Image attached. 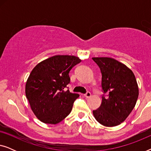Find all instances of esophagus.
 I'll return each instance as SVG.
<instances>
[{
    "mask_svg": "<svg viewBox=\"0 0 151 151\" xmlns=\"http://www.w3.org/2000/svg\"><path fill=\"white\" fill-rule=\"evenodd\" d=\"M84 97H86V98H90L91 97V93L90 92H86V93H85L84 95Z\"/></svg>",
    "mask_w": 151,
    "mask_h": 151,
    "instance_id": "34e87169",
    "label": "esophagus"
}]
</instances>
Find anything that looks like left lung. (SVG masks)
<instances>
[{"mask_svg": "<svg viewBox=\"0 0 151 151\" xmlns=\"http://www.w3.org/2000/svg\"><path fill=\"white\" fill-rule=\"evenodd\" d=\"M102 73L104 93L100 108L93 111L97 121L104 127L122 123L133 111L139 96V88L133 72L124 64L107 57L92 58Z\"/></svg>", "mask_w": 151, "mask_h": 151, "instance_id": "1", "label": "left lung"}]
</instances>
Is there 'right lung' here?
I'll list each match as a JSON object with an SVG mask.
<instances>
[{
	"label": "right lung",
	"instance_id": "right-lung-1",
	"mask_svg": "<svg viewBox=\"0 0 151 151\" xmlns=\"http://www.w3.org/2000/svg\"><path fill=\"white\" fill-rule=\"evenodd\" d=\"M81 62L74 55H54L39 63L29 74L25 95L33 113L45 124H56L71 113L77 93L65 91L69 71Z\"/></svg>",
	"mask_w": 151,
	"mask_h": 151
}]
</instances>
